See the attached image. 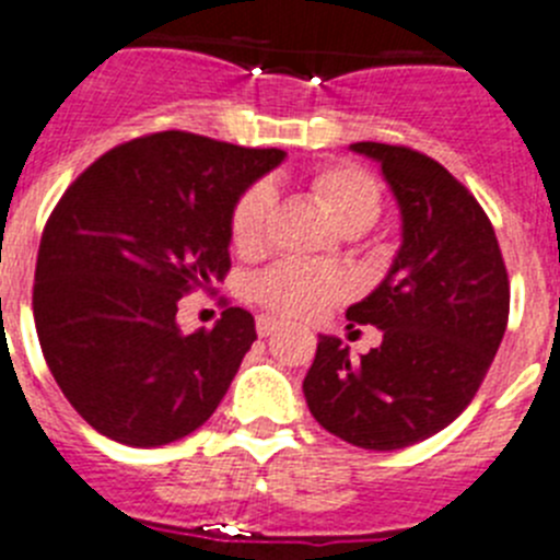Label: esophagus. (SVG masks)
<instances>
[{"label":"esophagus","instance_id":"obj_1","mask_svg":"<svg viewBox=\"0 0 560 560\" xmlns=\"http://www.w3.org/2000/svg\"><path fill=\"white\" fill-rule=\"evenodd\" d=\"M279 329H281L279 317H273V315L256 317V331H259V337H270V335H276Z\"/></svg>","mask_w":560,"mask_h":560}]
</instances>
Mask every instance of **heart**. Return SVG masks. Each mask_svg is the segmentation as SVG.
Listing matches in <instances>:
<instances>
[{
	"label": "heart",
	"instance_id": "heart-1",
	"mask_svg": "<svg viewBox=\"0 0 560 560\" xmlns=\"http://www.w3.org/2000/svg\"><path fill=\"white\" fill-rule=\"evenodd\" d=\"M312 192L324 203L331 223L346 234H362L380 220L382 189L357 164H329L312 175ZM276 192L270 184L248 186L231 209L229 234L240 256H256L268 243ZM254 299L281 317H312L351 292V279L337 268L284 259L254 279Z\"/></svg>",
	"mask_w": 560,
	"mask_h": 560
}]
</instances>
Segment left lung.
<instances>
[{
    "mask_svg": "<svg viewBox=\"0 0 560 560\" xmlns=\"http://www.w3.org/2000/svg\"><path fill=\"white\" fill-rule=\"evenodd\" d=\"M376 159L401 206V248L346 317L382 329L360 360L320 337L304 396L324 430L360 450L390 452L450 427L475 399L500 349L511 281L477 198L430 155L405 144L357 142Z\"/></svg>",
    "mask_w": 560,
    "mask_h": 560,
    "instance_id": "left-lung-1",
    "label": "left lung"
}]
</instances>
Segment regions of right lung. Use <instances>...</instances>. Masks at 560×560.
Instances as JSON below:
<instances>
[{
    "instance_id": "right-lung-1",
    "label": "right lung",
    "mask_w": 560,
    "mask_h": 560,
    "mask_svg": "<svg viewBox=\"0 0 560 560\" xmlns=\"http://www.w3.org/2000/svg\"><path fill=\"white\" fill-rule=\"evenodd\" d=\"M281 159L161 130L100 155L58 200L35 259V331L69 405L105 438L164 446L218 410L254 315L229 306L184 335L178 301L225 279L231 209Z\"/></svg>"
}]
</instances>
